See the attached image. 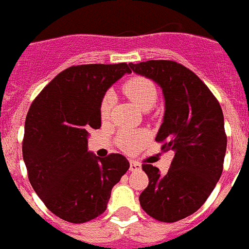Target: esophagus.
Segmentation results:
<instances>
[{
    "mask_svg": "<svg viewBox=\"0 0 249 249\" xmlns=\"http://www.w3.org/2000/svg\"><path fill=\"white\" fill-rule=\"evenodd\" d=\"M141 169V163L137 162V161H130V171H138Z\"/></svg>",
    "mask_w": 249,
    "mask_h": 249,
    "instance_id": "obj_1",
    "label": "esophagus"
}]
</instances>
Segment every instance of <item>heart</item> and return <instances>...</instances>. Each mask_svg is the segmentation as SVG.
Wrapping results in <instances>:
<instances>
[{
    "label": "heart",
    "instance_id": "obj_1",
    "mask_svg": "<svg viewBox=\"0 0 249 249\" xmlns=\"http://www.w3.org/2000/svg\"><path fill=\"white\" fill-rule=\"evenodd\" d=\"M123 90L143 111L151 110L157 102L159 93H157L156 86L151 79L144 78V76H134V78L129 79L123 86ZM112 102H114V97L111 93H106L102 97L100 105V114L104 120H106L110 115ZM148 139V131L123 129L118 134V144L125 152L134 153L142 148Z\"/></svg>",
    "mask_w": 249,
    "mask_h": 249
}]
</instances>
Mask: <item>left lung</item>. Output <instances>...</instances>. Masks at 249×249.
Instances as JSON below:
<instances>
[{"mask_svg": "<svg viewBox=\"0 0 249 249\" xmlns=\"http://www.w3.org/2000/svg\"><path fill=\"white\" fill-rule=\"evenodd\" d=\"M129 66L162 88L166 110L155 141L162 143V152H174L165 175L143 163L149 183L139 202L153 219L175 223L195 213L221 177L226 152L223 110L209 87L179 62L149 60Z\"/></svg>", "mask_w": 249, "mask_h": 249, "instance_id": "8db88e82", "label": "left lung"}]
</instances>
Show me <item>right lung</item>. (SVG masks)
I'll return each mask as SVG.
<instances>
[{"label": "right lung", "instance_id": "1", "mask_svg": "<svg viewBox=\"0 0 249 249\" xmlns=\"http://www.w3.org/2000/svg\"><path fill=\"white\" fill-rule=\"evenodd\" d=\"M128 64H89L65 69L32 102L25 119L23 159L32 187L50 211L69 223L96 219L111 189L129 169L120 153L88 152V131L101 128L105 92Z\"/></svg>", "mask_w": 249, "mask_h": 249}]
</instances>
